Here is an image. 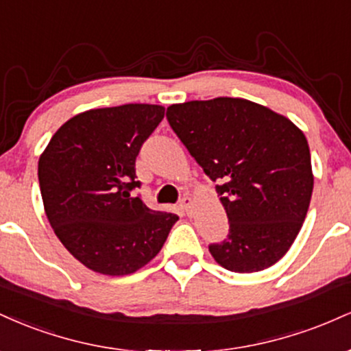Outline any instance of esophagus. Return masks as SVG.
<instances>
[{"instance_id": "34e87169", "label": "esophagus", "mask_w": 351, "mask_h": 351, "mask_svg": "<svg viewBox=\"0 0 351 351\" xmlns=\"http://www.w3.org/2000/svg\"><path fill=\"white\" fill-rule=\"evenodd\" d=\"M180 209L184 215H189V209H191V198H189V196H183V198L180 199Z\"/></svg>"}]
</instances>
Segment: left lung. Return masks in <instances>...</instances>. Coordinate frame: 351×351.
I'll use <instances>...</instances> for the list:
<instances>
[{
	"label": "left lung",
	"instance_id": "8db88e82",
	"mask_svg": "<svg viewBox=\"0 0 351 351\" xmlns=\"http://www.w3.org/2000/svg\"><path fill=\"white\" fill-rule=\"evenodd\" d=\"M167 120L203 168L228 215L229 234L209 244L232 272L271 267L299 234L313 176L305 135L271 108L244 99L191 100L167 108Z\"/></svg>",
	"mask_w": 351,
	"mask_h": 351
}]
</instances>
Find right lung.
Listing matches in <instances>:
<instances>
[{"instance_id":"obj_1","label":"right lung","mask_w":351,"mask_h":351,"mask_svg":"<svg viewBox=\"0 0 351 351\" xmlns=\"http://www.w3.org/2000/svg\"><path fill=\"white\" fill-rule=\"evenodd\" d=\"M163 115V107L150 104L87 110L67 120L39 158L47 219L64 247L92 271H138L178 221L132 195L142 186L135 160Z\"/></svg>"}]
</instances>
